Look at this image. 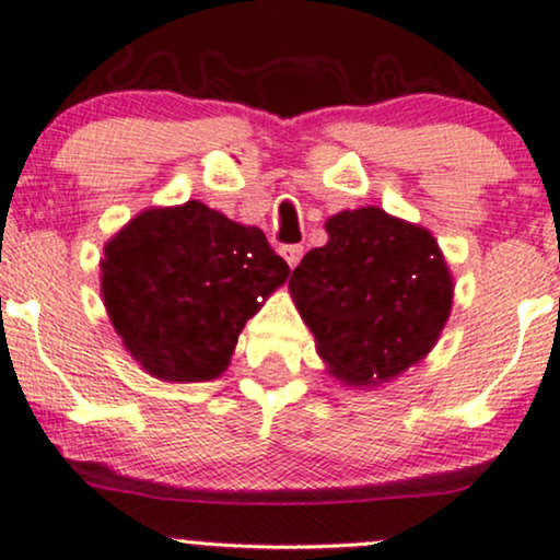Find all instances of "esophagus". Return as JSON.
Returning <instances> with one entry per match:
<instances>
[{"label": "esophagus", "instance_id": "obj_1", "mask_svg": "<svg viewBox=\"0 0 560 560\" xmlns=\"http://www.w3.org/2000/svg\"><path fill=\"white\" fill-rule=\"evenodd\" d=\"M281 255H284L289 268H294L302 258V247H300V244H287V247H281Z\"/></svg>", "mask_w": 560, "mask_h": 560}]
</instances>
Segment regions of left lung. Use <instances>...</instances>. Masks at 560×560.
<instances>
[{
  "mask_svg": "<svg viewBox=\"0 0 560 560\" xmlns=\"http://www.w3.org/2000/svg\"><path fill=\"white\" fill-rule=\"evenodd\" d=\"M289 294L326 371L350 387H378L421 363L453 307V273L432 231L376 205L326 221Z\"/></svg>",
  "mask_w": 560,
  "mask_h": 560,
  "instance_id": "1",
  "label": "left lung"
}]
</instances>
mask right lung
I'll return each instance as SVG.
<instances>
[{
	"label": "right lung",
	"mask_w": 560,
	"mask_h": 560,
	"mask_svg": "<svg viewBox=\"0 0 560 560\" xmlns=\"http://www.w3.org/2000/svg\"><path fill=\"white\" fill-rule=\"evenodd\" d=\"M100 268L113 329L171 384L221 376L244 324L289 276L258 226L199 199L141 210L105 244Z\"/></svg>",
	"instance_id": "obj_1"
}]
</instances>
